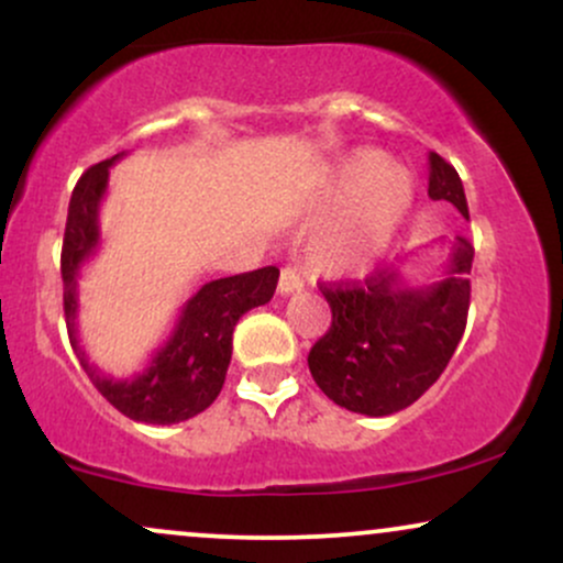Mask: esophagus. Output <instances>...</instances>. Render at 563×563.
Instances as JSON below:
<instances>
[{
    "mask_svg": "<svg viewBox=\"0 0 563 563\" xmlns=\"http://www.w3.org/2000/svg\"><path fill=\"white\" fill-rule=\"evenodd\" d=\"M301 288H303V277L299 275V269L283 267L280 280H277V294L290 296V294H296V290H301Z\"/></svg>",
    "mask_w": 563,
    "mask_h": 563,
    "instance_id": "1",
    "label": "esophagus"
}]
</instances>
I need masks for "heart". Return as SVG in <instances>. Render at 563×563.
I'll list each match as a JSON object with an SVG mask.
<instances>
[{
  "label": "heart",
  "instance_id": "1",
  "mask_svg": "<svg viewBox=\"0 0 563 563\" xmlns=\"http://www.w3.org/2000/svg\"><path fill=\"white\" fill-rule=\"evenodd\" d=\"M331 192L341 203L309 235L307 260L328 275H363L407 224L416 179L397 161L357 151L339 164Z\"/></svg>",
  "mask_w": 563,
  "mask_h": 563
}]
</instances>
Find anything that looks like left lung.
I'll return each instance as SVG.
<instances>
[{
  "label": "left lung",
  "mask_w": 563,
  "mask_h": 563,
  "mask_svg": "<svg viewBox=\"0 0 563 563\" xmlns=\"http://www.w3.org/2000/svg\"><path fill=\"white\" fill-rule=\"evenodd\" d=\"M429 198L448 200L468 219L457 172L429 153ZM474 245L452 241L442 275L410 286L399 267L376 269L365 283L320 286L331 328L309 352L314 384L360 416H391L416 402L448 367L466 331Z\"/></svg>",
  "instance_id": "left-lung-1"
}]
</instances>
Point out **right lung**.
<instances>
[{
	"label": "right lung",
	"instance_id": "add662e5",
	"mask_svg": "<svg viewBox=\"0 0 563 563\" xmlns=\"http://www.w3.org/2000/svg\"><path fill=\"white\" fill-rule=\"evenodd\" d=\"M124 156L119 153L95 164L74 187L60 256L63 307L70 346L95 389L132 421L172 426L203 412L219 397L232 357V331L249 309L273 299L280 269L262 267L206 283L183 303L172 333L140 373L132 378L102 373L89 363L79 341V277L100 249V203L108 192L111 166Z\"/></svg>",
	"mask_w": 563,
	"mask_h": 563
}]
</instances>
